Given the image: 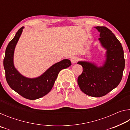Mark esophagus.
Here are the masks:
<instances>
[{"label":"esophagus","mask_w":130,"mask_h":130,"mask_svg":"<svg viewBox=\"0 0 130 130\" xmlns=\"http://www.w3.org/2000/svg\"><path fill=\"white\" fill-rule=\"evenodd\" d=\"M78 60V58L77 57H72L71 58H70V61H71V62L72 63H76L77 61Z\"/></svg>","instance_id":"34e87169"}]
</instances>
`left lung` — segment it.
<instances>
[{
	"label": "left lung",
	"mask_w": 130,
	"mask_h": 130,
	"mask_svg": "<svg viewBox=\"0 0 130 130\" xmlns=\"http://www.w3.org/2000/svg\"><path fill=\"white\" fill-rule=\"evenodd\" d=\"M100 32L101 46L106 50L102 66L86 61H78L83 68L77 83L80 89L87 95L102 97L117 87L122 80L125 67L122 44L113 33L104 26L94 27Z\"/></svg>",
	"instance_id": "left-lung-1"
}]
</instances>
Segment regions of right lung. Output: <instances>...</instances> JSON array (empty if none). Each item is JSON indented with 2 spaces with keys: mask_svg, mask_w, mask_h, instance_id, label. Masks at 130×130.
<instances>
[{
  "mask_svg": "<svg viewBox=\"0 0 130 130\" xmlns=\"http://www.w3.org/2000/svg\"><path fill=\"white\" fill-rule=\"evenodd\" d=\"M24 27L18 31L6 49L3 61L6 78L11 88L23 98L36 100L47 94L53 87L55 81L61 70L69 67L71 62L64 59L54 63L40 76L28 78L23 76L15 68L14 64V51L17 44L23 31Z\"/></svg>",
  "mask_w": 130,
  "mask_h": 130,
  "instance_id": "right-lung-1",
  "label": "right lung"
}]
</instances>
